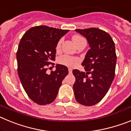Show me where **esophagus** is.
Returning <instances> with one entry per match:
<instances>
[{"instance_id":"34e87169","label":"esophagus","mask_w":131,"mask_h":131,"mask_svg":"<svg viewBox=\"0 0 131 131\" xmlns=\"http://www.w3.org/2000/svg\"><path fill=\"white\" fill-rule=\"evenodd\" d=\"M68 71H69V73H72V69H71V68H68Z\"/></svg>"}]
</instances>
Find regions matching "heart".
<instances>
[{
	"label": "heart",
	"mask_w": 131,
	"mask_h": 131,
	"mask_svg": "<svg viewBox=\"0 0 131 131\" xmlns=\"http://www.w3.org/2000/svg\"><path fill=\"white\" fill-rule=\"evenodd\" d=\"M82 39H83V38L79 35H74L73 37V40L74 43L75 45H77L79 41H80ZM61 43H62V40H60L57 43V45H56V50H60V47H61ZM58 62L59 63L63 65V66H66L68 67H74L77 64V62H78V59L65 54V55L62 56H60L58 60Z\"/></svg>",
	"instance_id": "heart-1"
}]
</instances>
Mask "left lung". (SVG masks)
I'll return each instance as SVG.
<instances>
[{"label": "left lung", "mask_w": 131, "mask_h": 131, "mask_svg": "<svg viewBox=\"0 0 131 131\" xmlns=\"http://www.w3.org/2000/svg\"><path fill=\"white\" fill-rule=\"evenodd\" d=\"M75 31L87 39L90 49L81 63L86 73L73 70L75 77L73 86L75 98L83 106H93L105 96L114 79L117 60L115 44L111 36L100 29Z\"/></svg>", "instance_id": "obj_1"}]
</instances>
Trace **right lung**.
Here are the masks:
<instances>
[{
  "label": "right lung",
  "mask_w": 131,
  "mask_h": 131,
  "mask_svg": "<svg viewBox=\"0 0 131 131\" xmlns=\"http://www.w3.org/2000/svg\"><path fill=\"white\" fill-rule=\"evenodd\" d=\"M68 31L40 25L30 28L21 39L16 53L18 75L27 94L37 104L52 102L68 74V68L61 64L47 73L50 65H54L56 45Z\"/></svg>",
  "instance_id": "1"
}]
</instances>
